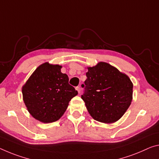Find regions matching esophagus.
<instances>
[{
  "label": "esophagus",
  "instance_id": "obj_1",
  "mask_svg": "<svg viewBox=\"0 0 159 159\" xmlns=\"http://www.w3.org/2000/svg\"><path fill=\"white\" fill-rule=\"evenodd\" d=\"M75 89H76V90L78 91V93H80V88L79 86H78V87L75 88Z\"/></svg>",
  "mask_w": 159,
  "mask_h": 159
}]
</instances>
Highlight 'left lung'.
Instances as JSON below:
<instances>
[{
  "label": "left lung",
  "instance_id": "obj_1",
  "mask_svg": "<svg viewBox=\"0 0 159 159\" xmlns=\"http://www.w3.org/2000/svg\"><path fill=\"white\" fill-rule=\"evenodd\" d=\"M84 94L81 98L90 116L98 122L112 124L119 120L132 100L133 84L127 75L106 62L87 67Z\"/></svg>",
  "mask_w": 159,
  "mask_h": 159
}]
</instances>
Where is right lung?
<instances>
[{
	"instance_id": "obj_1",
	"label": "right lung",
	"mask_w": 159,
	"mask_h": 159,
	"mask_svg": "<svg viewBox=\"0 0 159 159\" xmlns=\"http://www.w3.org/2000/svg\"><path fill=\"white\" fill-rule=\"evenodd\" d=\"M61 66L45 62L35 69L22 88V98L30 114L43 123L56 122L66 112L78 92L69 84Z\"/></svg>"
}]
</instances>
